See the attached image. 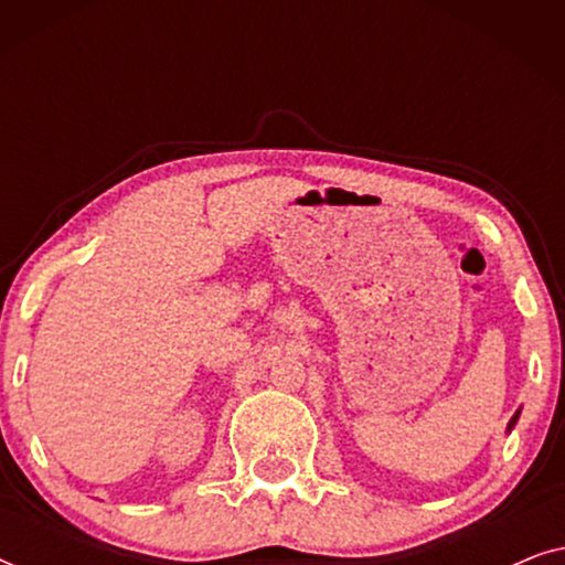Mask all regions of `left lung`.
<instances>
[{
    "label": "left lung",
    "mask_w": 565,
    "mask_h": 565,
    "mask_svg": "<svg viewBox=\"0 0 565 565\" xmlns=\"http://www.w3.org/2000/svg\"><path fill=\"white\" fill-rule=\"evenodd\" d=\"M516 419H520V412H516V414L512 416V422H509V431H512V427L516 424Z\"/></svg>",
    "instance_id": "8db88e82"
}]
</instances>
